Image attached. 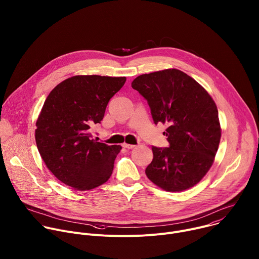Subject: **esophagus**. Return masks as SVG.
I'll return each mask as SVG.
<instances>
[{"mask_svg": "<svg viewBox=\"0 0 259 259\" xmlns=\"http://www.w3.org/2000/svg\"><path fill=\"white\" fill-rule=\"evenodd\" d=\"M123 147H125V149L130 150V149H134L135 145H134V144H129V143H124V144H123Z\"/></svg>", "mask_w": 259, "mask_h": 259, "instance_id": "1", "label": "esophagus"}]
</instances>
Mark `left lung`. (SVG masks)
Returning <instances> with one entry per match:
<instances>
[{"mask_svg":"<svg viewBox=\"0 0 259 259\" xmlns=\"http://www.w3.org/2000/svg\"><path fill=\"white\" fill-rule=\"evenodd\" d=\"M131 85L149 102L155 124L168 126L164 134L170 146H153L147 178L166 192L195 187L211 168L220 142L214 100L196 80L176 68L144 73Z\"/></svg>","mask_w":259,"mask_h":259,"instance_id":"left-lung-1","label":"left lung"}]
</instances>
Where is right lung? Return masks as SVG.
Wrapping results in <instances>:
<instances>
[{"label":"right lung","mask_w":259,"mask_h":259,"mask_svg":"<svg viewBox=\"0 0 259 259\" xmlns=\"http://www.w3.org/2000/svg\"><path fill=\"white\" fill-rule=\"evenodd\" d=\"M125 77L80 75L59 83L47 96L34 131L39 153L53 175L76 191H90L108 180L121 145L92 138L109 101Z\"/></svg>","instance_id":"add662e5"}]
</instances>
